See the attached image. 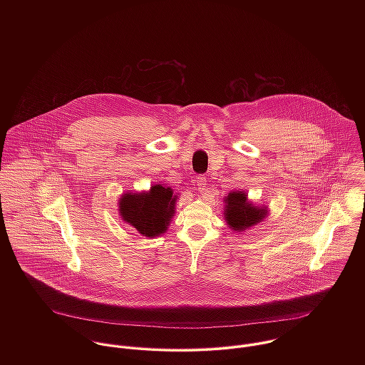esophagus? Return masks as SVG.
Masks as SVG:
<instances>
[{"label": "esophagus", "mask_w": 365, "mask_h": 365, "mask_svg": "<svg viewBox=\"0 0 365 365\" xmlns=\"http://www.w3.org/2000/svg\"><path fill=\"white\" fill-rule=\"evenodd\" d=\"M195 184H197V188H198V191H200L201 194H205V192H207V178H205V177H202V175L197 177Z\"/></svg>", "instance_id": "34e87169"}]
</instances>
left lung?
<instances>
[{
  "label": "left lung",
  "instance_id": "left-lung-1",
  "mask_svg": "<svg viewBox=\"0 0 365 365\" xmlns=\"http://www.w3.org/2000/svg\"><path fill=\"white\" fill-rule=\"evenodd\" d=\"M223 204L225 222L236 233L249 230L268 216V207L252 202L243 190L229 192L223 198Z\"/></svg>",
  "mask_w": 365,
  "mask_h": 365
}]
</instances>
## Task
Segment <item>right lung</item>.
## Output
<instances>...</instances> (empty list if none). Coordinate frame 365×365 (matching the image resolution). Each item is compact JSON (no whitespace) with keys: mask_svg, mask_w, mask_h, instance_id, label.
<instances>
[{"mask_svg":"<svg viewBox=\"0 0 365 365\" xmlns=\"http://www.w3.org/2000/svg\"><path fill=\"white\" fill-rule=\"evenodd\" d=\"M178 194L171 187L155 184L149 191L125 192L118 201L119 216L145 237H157L168 230L175 215Z\"/></svg>","mask_w":365,"mask_h":365,"instance_id":"obj_1","label":"right lung"}]
</instances>
